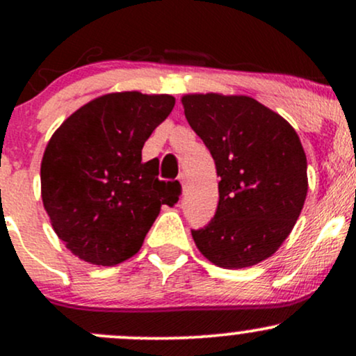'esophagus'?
<instances>
[{
  "instance_id": "34e87169",
  "label": "esophagus",
  "mask_w": 356,
  "mask_h": 356,
  "mask_svg": "<svg viewBox=\"0 0 356 356\" xmlns=\"http://www.w3.org/2000/svg\"><path fill=\"white\" fill-rule=\"evenodd\" d=\"M179 181H181L182 186H186V184H187V174L186 172L179 174Z\"/></svg>"
}]
</instances>
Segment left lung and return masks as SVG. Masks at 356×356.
Here are the masks:
<instances>
[{
	"mask_svg": "<svg viewBox=\"0 0 356 356\" xmlns=\"http://www.w3.org/2000/svg\"><path fill=\"white\" fill-rule=\"evenodd\" d=\"M184 113L216 162L219 204L195 246L216 266H254L296 224L308 192L306 155L283 117L246 95L194 93Z\"/></svg>",
	"mask_w": 356,
	"mask_h": 356,
	"instance_id": "obj_1",
	"label": "left lung"
}]
</instances>
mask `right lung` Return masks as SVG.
<instances>
[{
	"instance_id": "obj_1",
	"label": "right lung",
	"mask_w": 356,
	"mask_h": 356,
	"mask_svg": "<svg viewBox=\"0 0 356 356\" xmlns=\"http://www.w3.org/2000/svg\"><path fill=\"white\" fill-rule=\"evenodd\" d=\"M172 95L117 92L73 112L53 134L42 161V199L56 236L75 256L115 266L140 249L162 204L181 184L159 181L142 147L172 112Z\"/></svg>"
}]
</instances>
